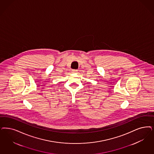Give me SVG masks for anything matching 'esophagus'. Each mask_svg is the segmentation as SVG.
I'll use <instances>...</instances> for the list:
<instances>
[{"label": "esophagus", "mask_w": 154, "mask_h": 154, "mask_svg": "<svg viewBox=\"0 0 154 154\" xmlns=\"http://www.w3.org/2000/svg\"><path fill=\"white\" fill-rule=\"evenodd\" d=\"M72 72L73 73H75L76 72H77V70H75V69H73V70H72Z\"/></svg>", "instance_id": "34e87169"}]
</instances>
